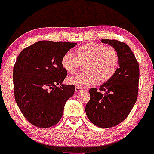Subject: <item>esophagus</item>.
<instances>
[{
	"label": "esophagus",
	"mask_w": 154,
	"mask_h": 154,
	"mask_svg": "<svg viewBox=\"0 0 154 154\" xmlns=\"http://www.w3.org/2000/svg\"><path fill=\"white\" fill-rule=\"evenodd\" d=\"M81 91H82V89H81L80 88L77 87V86H76V87H75V92H76V93H79V92Z\"/></svg>",
	"instance_id": "34e87169"
}]
</instances>
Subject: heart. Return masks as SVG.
Returning a JSON list of instances; mask_svg holds the SVG:
<instances>
[{"instance_id": "b5f03b06", "label": "heart", "mask_w": 154, "mask_h": 154, "mask_svg": "<svg viewBox=\"0 0 154 154\" xmlns=\"http://www.w3.org/2000/svg\"><path fill=\"white\" fill-rule=\"evenodd\" d=\"M80 63H85V72L69 77L68 82L77 87L87 88L110 80L118 69L119 56L114 48L89 42L76 48L75 55L68 51L61 59L63 68L72 75L78 71Z\"/></svg>"}]
</instances>
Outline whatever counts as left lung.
Masks as SVG:
<instances>
[{
  "mask_svg": "<svg viewBox=\"0 0 154 154\" xmlns=\"http://www.w3.org/2000/svg\"><path fill=\"white\" fill-rule=\"evenodd\" d=\"M101 42L117 51L119 68L110 80L100 86L99 91L90 89L91 99L85 112L93 125L108 128L123 122L133 108L138 94L140 72L135 55L127 44L109 39H102Z\"/></svg>",
  "mask_w": 154,
  "mask_h": 154,
  "instance_id": "8db88e82",
  "label": "left lung"
}]
</instances>
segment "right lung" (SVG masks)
<instances>
[{"label": "right lung", "mask_w": 154, "mask_h": 154, "mask_svg": "<svg viewBox=\"0 0 154 154\" xmlns=\"http://www.w3.org/2000/svg\"><path fill=\"white\" fill-rule=\"evenodd\" d=\"M76 45L41 40L23 49L17 57L13 71L15 100L32 125L47 128L61 119L75 89L74 85L62 83L67 72L61 59Z\"/></svg>", "instance_id": "1"}]
</instances>
